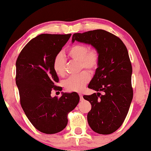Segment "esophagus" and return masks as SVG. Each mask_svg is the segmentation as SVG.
Returning <instances> with one entry per match:
<instances>
[{"instance_id":"1","label":"esophagus","mask_w":151,"mask_h":151,"mask_svg":"<svg viewBox=\"0 0 151 151\" xmlns=\"http://www.w3.org/2000/svg\"><path fill=\"white\" fill-rule=\"evenodd\" d=\"M79 96H80V99H81V101L83 99V95H82L81 94H79Z\"/></svg>"}]
</instances>
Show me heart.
<instances>
[{
    "mask_svg": "<svg viewBox=\"0 0 151 151\" xmlns=\"http://www.w3.org/2000/svg\"><path fill=\"white\" fill-rule=\"evenodd\" d=\"M70 58L79 61L81 68H84L92 70L97 66L99 55L95 49L89 50L85 45H75L68 50ZM53 69L59 76H64L66 73V61L61 53L57 54L53 60ZM90 80V74L83 71L78 75L70 76L64 82V87L70 92H81Z\"/></svg>",
    "mask_w": 151,
    "mask_h": 151,
    "instance_id": "b5f03b06",
    "label": "heart"
}]
</instances>
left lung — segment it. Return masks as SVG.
Segmentation results:
<instances>
[{
    "label": "left lung",
    "instance_id": "left-lung-1",
    "mask_svg": "<svg viewBox=\"0 0 151 151\" xmlns=\"http://www.w3.org/2000/svg\"><path fill=\"white\" fill-rule=\"evenodd\" d=\"M75 41L90 45L99 52L97 68L88 85L97 93L83 98L92 105L87 114L91 129L110 134L123 123L133 98L132 68L127 47L120 38L101 29L74 33L72 43Z\"/></svg>",
    "mask_w": 151,
    "mask_h": 151
}]
</instances>
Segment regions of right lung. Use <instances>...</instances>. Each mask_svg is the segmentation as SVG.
<instances>
[{"instance_id": "add662e5", "label": "right lung", "mask_w": 151, "mask_h": 151, "mask_svg": "<svg viewBox=\"0 0 151 151\" xmlns=\"http://www.w3.org/2000/svg\"><path fill=\"white\" fill-rule=\"evenodd\" d=\"M71 34H40L31 39L16 61V85L24 113L31 124L45 134L62 131L68 123L67 115L79 103L77 92H61L51 96L59 78L53 69V60ZM62 90V89H61Z\"/></svg>"}]
</instances>
